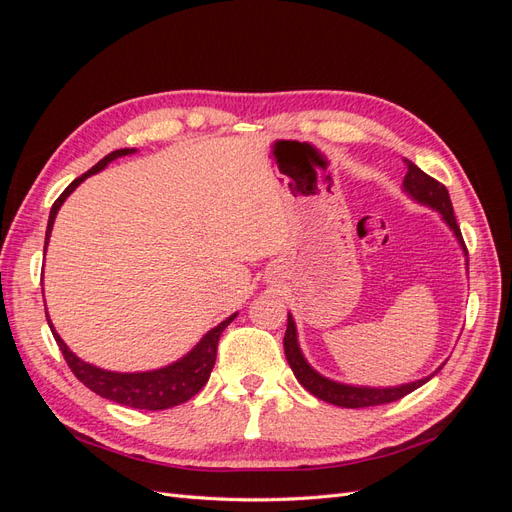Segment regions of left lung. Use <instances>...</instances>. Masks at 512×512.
Listing matches in <instances>:
<instances>
[{"mask_svg": "<svg viewBox=\"0 0 512 512\" xmlns=\"http://www.w3.org/2000/svg\"><path fill=\"white\" fill-rule=\"evenodd\" d=\"M404 162L408 168V173L404 177V192L412 200H416L418 205H425L442 215L444 224L453 230L455 239L461 245L463 256H466V269H468V250H466V245H463V237H461V230L455 220L453 203H451V196H448V190L440 181L423 173V170L418 168L414 162H410V160H404ZM284 352H286V359H288V365L292 369L294 378L303 384V389H307L314 397L327 401V404H333L339 408H367V406L391 404V401L406 397L408 393L416 391L418 386H423L427 380L436 376L444 365L442 363L436 371H433V374H429L421 380L397 384V386H359V384L337 382V380L322 376L320 371H316L312 365L307 363V359L301 352V346H299L297 324H294V318L290 314H288V327H286V335H284Z\"/></svg>", "mask_w": 512, "mask_h": 512, "instance_id": "1", "label": "left lung"}]
</instances>
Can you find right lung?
I'll use <instances>...</instances> for the list:
<instances>
[{
	"mask_svg": "<svg viewBox=\"0 0 512 512\" xmlns=\"http://www.w3.org/2000/svg\"><path fill=\"white\" fill-rule=\"evenodd\" d=\"M136 153V149L128 147V149H117L113 153H108L106 158H102L94 168L87 170L85 175L76 177L68 188L61 192V196L55 200L51 207V215H49V226H46V239H44V252L46 245H49L51 239V230L55 224V215L61 209V205L66 203V198L79 188V185L91 177L104 170L108 164L117 158L123 156H132ZM237 318V314L228 316L226 320H222L218 327H213L211 331H207L200 342L188 352L183 354L181 359H177L175 363L164 365L160 369H149V371H111V369H102L91 363H85L83 359H79L68 346L64 339L59 337V333L55 331L53 322L49 318V312H46V320H49V327L53 331L55 342L59 346V350L64 352V359L70 365L72 374L79 378L87 389L94 391L96 395L117 401L121 406H130V408H138V410H168L175 408L183 401L192 399L203 386L207 384L211 369L215 365V354H218V342L222 331L228 327V324Z\"/></svg>",
	"mask_w": 512,
	"mask_h": 512,
	"instance_id": "1",
	"label": "right lung"
}]
</instances>
